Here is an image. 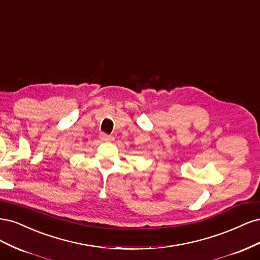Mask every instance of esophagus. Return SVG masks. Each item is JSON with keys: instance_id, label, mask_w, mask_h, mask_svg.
<instances>
[{"instance_id": "obj_1", "label": "esophagus", "mask_w": 260, "mask_h": 260, "mask_svg": "<svg viewBox=\"0 0 260 260\" xmlns=\"http://www.w3.org/2000/svg\"><path fill=\"white\" fill-rule=\"evenodd\" d=\"M100 138L103 141H107V142H112V141H114V137L107 135V133H105V132H101Z\"/></svg>"}]
</instances>
